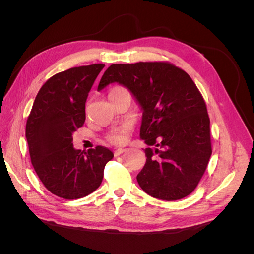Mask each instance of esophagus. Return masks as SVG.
Returning <instances> with one entry per match:
<instances>
[{"label":"esophagus","mask_w":254,"mask_h":254,"mask_svg":"<svg viewBox=\"0 0 254 254\" xmlns=\"http://www.w3.org/2000/svg\"><path fill=\"white\" fill-rule=\"evenodd\" d=\"M125 151H126V149H124V148H119V149H117V150H114V156L118 157V156L122 155V153L125 152Z\"/></svg>","instance_id":"esophagus-1"}]
</instances>
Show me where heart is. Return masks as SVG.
<instances>
[{
    "instance_id": "1",
    "label": "heart",
    "mask_w": 254,
    "mask_h": 254,
    "mask_svg": "<svg viewBox=\"0 0 254 254\" xmlns=\"http://www.w3.org/2000/svg\"><path fill=\"white\" fill-rule=\"evenodd\" d=\"M121 88H115L112 91L115 90H120ZM111 91V92H112ZM130 130V125L129 124H125L123 125L122 127L113 130V131L108 135V141L114 145H122L126 143L127 141V136H128V132Z\"/></svg>"
}]
</instances>
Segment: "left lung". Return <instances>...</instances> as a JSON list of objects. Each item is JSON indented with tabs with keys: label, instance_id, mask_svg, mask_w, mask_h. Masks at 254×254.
<instances>
[{
	"label": "left lung",
	"instance_id": "obj_1",
	"mask_svg": "<svg viewBox=\"0 0 254 254\" xmlns=\"http://www.w3.org/2000/svg\"><path fill=\"white\" fill-rule=\"evenodd\" d=\"M128 89L143 111L140 137L148 146L136 180L158 199L178 200L193 191L212 155L210 119L188 73L168 63L111 64L97 91L110 83Z\"/></svg>",
	"mask_w": 254,
	"mask_h": 254
}]
</instances>
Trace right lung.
I'll return each instance as SVG.
<instances>
[{
    "label": "right lung",
    "instance_id": "right-lung-1",
    "mask_svg": "<svg viewBox=\"0 0 254 254\" xmlns=\"http://www.w3.org/2000/svg\"><path fill=\"white\" fill-rule=\"evenodd\" d=\"M105 64L68 68L45 82L38 92L26 123L32 164L52 194L68 199L86 197L98 189L113 152L96 146L75 149L73 133L86 120V102Z\"/></svg>",
    "mask_w": 254,
    "mask_h": 254
}]
</instances>
